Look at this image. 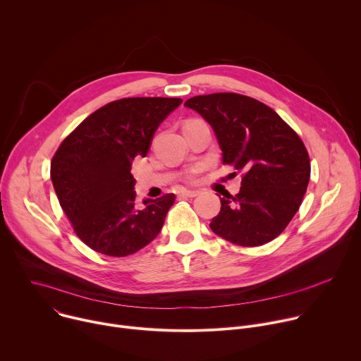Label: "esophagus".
I'll return each mask as SVG.
<instances>
[{
  "instance_id": "34e87169",
  "label": "esophagus",
  "mask_w": 361,
  "mask_h": 361,
  "mask_svg": "<svg viewBox=\"0 0 361 361\" xmlns=\"http://www.w3.org/2000/svg\"><path fill=\"white\" fill-rule=\"evenodd\" d=\"M200 192L198 191H195V190H183L181 192H180V195H183V197H188V198H194V197H197Z\"/></svg>"
}]
</instances>
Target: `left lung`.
<instances>
[{
    "mask_svg": "<svg viewBox=\"0 0 361 361\" xmlns=\"http://www.w3.org/2000/svg\"><path fill=\"white\" fill-rule=\"evenodd\" d=\"M184 106L213 127L223 164L243 173L240 192L220 197L210 228L243 247L274 240L298 212L310 180L298 134L269 106L235 92L197 95Z\"/></svg>",
    "mask_w": 361,
    "mask_h": 361,
    "instance_id": "8db88e82",
    "label": "left lung"
}]
</instances>
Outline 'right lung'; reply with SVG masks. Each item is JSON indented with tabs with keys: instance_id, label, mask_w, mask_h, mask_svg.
Returning <instances> with one entry per match:
<instances>
[{
	"instance_id": "add662e5",
	"label": "right lung",
	"mask_w": 361,
	"mask_h": 361,
	"mask_svg": "<svg viewBox=\"0 0 361 361\" xmlns=\"http://www.w3.org/2000/svg\"><path fill=\"white\" fill-rule=\"evenodd\" d=\"M181 98L111 101L68 134L51 160V180L75 234L97 252L126 257L159 235L176 195L135 202L133 160Z\"/></svg>"
}]
</instances>
